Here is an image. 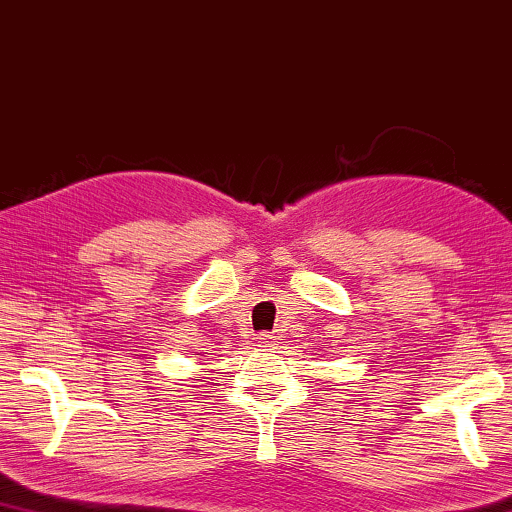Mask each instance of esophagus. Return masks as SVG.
I'll return each mask as SVG.
<instances>
[{"instance_id": "1", "label": "esophagus", "mask_w": 512, "mask_h": 512, "mask_svg": "<svg viewBox=\"0 0 512 512\" xmlns=\"http://www.w3.org/2000/svg\"><path fill=\"white\" fill-rule=\"evenodd\" d=\"M273 340H276V338H273V335H266V333H262V335H259V338H257L259 347H264V349L273 347Z\"/></svg>"}]
</instances>
